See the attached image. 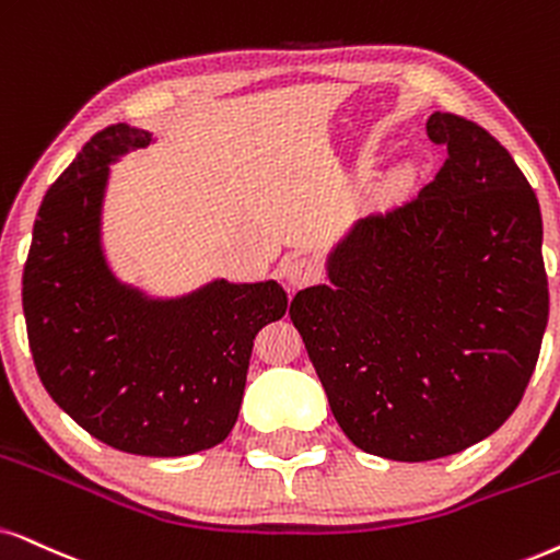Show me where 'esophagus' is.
Returning a JSON list of instances; mask_svg holds the SVG:
<instances>
[{
  "label": "esophagus",
  "mask_w": 560,
  "mask_h": 560,
  "mask_svg": "<svg viewBox=\"0 0 560 560\" xmlns=\"http://www.w3.org/2000/svg\"><path fill=\"white\" fill-rule=\"evenodd\" d=\"M320 264H317L315 258H292L289 264L284 266V276L289 281V287L292 289H302V287H310L315 284L317 279H320Z\"/></svg>",
  "instance_id": "obj_1"
}]
</instances>
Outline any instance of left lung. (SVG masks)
I'll use <instances>...</instances> for the list:
<instances>
[{"instance_id": "1", "label": "left lung", "mask_w": 560, "mask_h": 560, "mask_svg": "<svg viewBox=\"0 0 560 560\" xmlns=\"http://www.w3.org/2000/svg\"><path fill=\"white\" fill-rule=\"evenodd\" d=\"M447 147L413 201L359 219L330 284L296 292L294 328L343 434L423 463L491 436L520 406L548 325L535 190L478 124L431 113Z\"/></svg>"}]
</instances>
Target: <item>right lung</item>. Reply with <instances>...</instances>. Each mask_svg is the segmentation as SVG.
I'll list each match as a JSON object with an SVG mask.
<instances>
[{
    "label": "right lung",
    "mask_w": 560,
    "mask_h": 560,
    "mask_svg": "<svg viewBox=\"0 0 560 560\" xmlns=\"http://www.w3.org/2000/svg\"><path fill=\"white\" fill-rule=\"evenodd\" d=\"M152 131H97L44 196L23 271L33 362L56 406L113 450L183 457L224 442L243 402L253 338L287 313L279 281L211 279L152 296L103 247L110 165Z\"/></svg>",
    "instance_id": "right-lung-1"
}]
</instances>
